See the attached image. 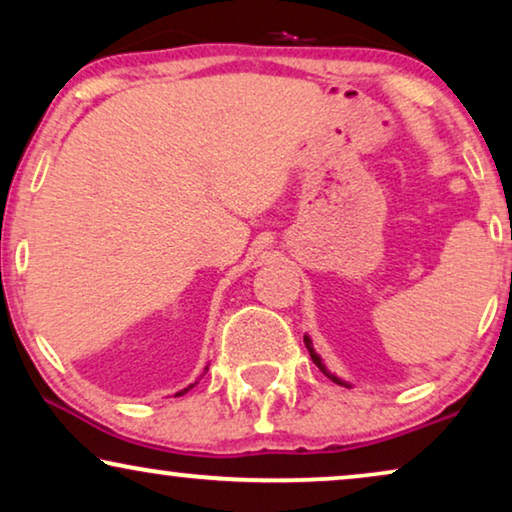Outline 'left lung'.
<instances>
[{"instance_id": "obj_1", "label": "left lung", "mask_w": 512, "mask_h": 512, "mask_svg": "<svg viewBox=\"0 0 512 512\" xmlns=\"http://www.w3.org/2000/svg\"><path fill=\"white\" fill-rule=\"evenodd\" d=\"M305 347H307V352H310V356H312V361H314V363H317V368L321 370V373H324L326 377H331V380H333L335 384H342V387H352V384H347L345 380H340V377H335V375L331 373V370H328V368H326V363H324V361H321V356H319L317 352H314V347H312V340H310V335H305Z\"/></svg>"}]
</instances>
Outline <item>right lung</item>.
Segmentation results:
<instances>
[{"label":"right lung","instance_id":"1","mask_svg":"<svg viewBox=\"0 0 512 512\" xmlns=\"http://www.w3.org/2000/svg\"><path fill=\"white\" fill-rule=\"evenodd\" d=\"M205 370H207V368H205ZM195 384H198V382H195ZM191 387H193V384H191ZM191 387H188V389H191ZM188 389H184V391H179V394H177V396H181V394H186V391H188Z\"/></svg>","mask_w":512,"mask_h":512}]
</instances>
